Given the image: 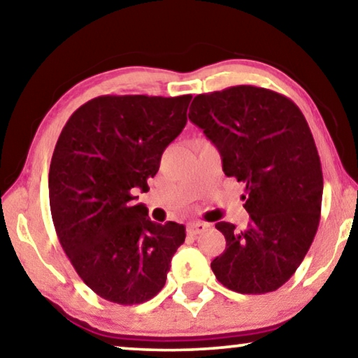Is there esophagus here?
<instances>
[{
	"label": "esophagus",
	"mask_w": 358,
	"mask_h": 358,
	"mask_svg": "<svg viewBox=\"0 0 358 358\" xmlns=\"http://www.w3.org/2000/svg\"><path fill=\"white\" fill-rule=\"evenodd\" d=\"M207 227L209 225H207V223H202V222L189 223V225L186 227V233H188L189 236H196V234H201L202 231H206Z\"/></svg>",
	"instance_id": "esophagus-1"
}]
</instances>
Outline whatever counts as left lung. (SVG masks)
Wrapping results in <instances>:
<instances>
[{"instance_id":"obj_1","label":"left lung","mask_w":358,"mask_h":358,"mask_svg":"<svg viewBox=\"0 0 358 358\" xmlns=\"http://www.w3.org/2000/svg\"><path fill=\"white\" fill-rule=\"evenodd\" d=\"M189 120L222 156L223 172L246 185L244 230L218 222L227 248L212 271L241 294L276 291L294 275L315 238L323 173L306 117L289 98L238 85L197 94Z\"/></svg>"}]
</instances>
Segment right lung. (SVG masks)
Here are the masks:
<instances>
[{
	"label": "right lung",
	"mask_w": 358,
	"mask_h": 358,
	"mask_svg": "<svg viewBox=\"0 0 358 358\" xmlns=\"http://www.w3.org/2000/svg\"><path fill=\"white\" fill-rule=\"evenodd\" d=\"M193 96H98L62 128L50 167L57 238L90 289L133 306L162 289L185 227L151 222L138 189L186 125Z\"/></svg>",
	"instance_id": "right-lung-1"
}]
</instances>
